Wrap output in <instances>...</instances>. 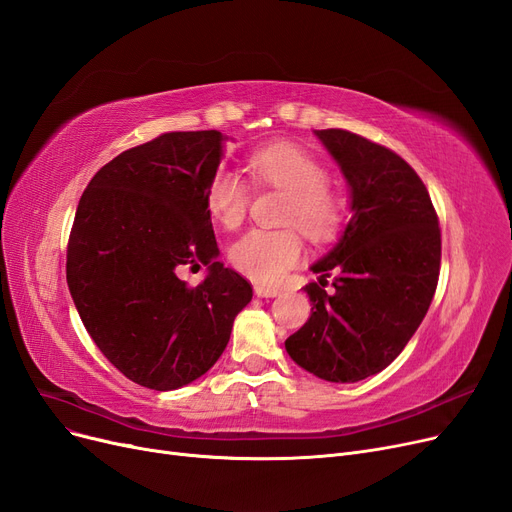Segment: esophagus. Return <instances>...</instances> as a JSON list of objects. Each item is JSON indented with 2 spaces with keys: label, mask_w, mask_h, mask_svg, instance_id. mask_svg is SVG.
<instances>
[{
  "label": "esophagus",
  "mask_w": 512,
  "mask_h": 512,
  "mask_svg": "<svg viewBox=\"0 0 512 512\" xmlns=\"http://www.w3.org/2000/svg\"><path fill=\"white\" fill-rule=\"evenodd\" d=\"M282 291H280V288H276V286H261V284H257L255 286V295L257 297H265V299H268V297H278Z\"/></svg>",
  "instance_id": "obj_1"
}]
</instances>
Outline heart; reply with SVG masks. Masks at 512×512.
<instances>
[{
    "label": "heart",
    "mask_w": 512,
    "mask_h": 512,
    "mask_svg": "<svg viewBox=\"0 0 512 512\" xmlns=\"http://www.w3.org/2000/svg\"><path fill=\"white\" fill-rule=\"evenodd\" d=\"M249 171L259 186L286 192L282 224L291 226L244 232L232 244L230 259L247 278L259 284H274L303 255L299 228L314 242L332 240L343 226L345 201L343 194L330 184L328 169L316 154L291 142L255 150L249 157ZM251 201V186L240 173L219 167L209 177L205 205L217 224L228 230L238 228L247 217Z\"/></svg>",
    "instance_id": "obj_1"
}]
</instances>
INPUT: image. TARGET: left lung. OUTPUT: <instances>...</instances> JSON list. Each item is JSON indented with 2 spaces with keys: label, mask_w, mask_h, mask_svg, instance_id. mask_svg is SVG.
<instances>
[{
  "label": "left lung",
  "mask_w": 512,
  "mask_h": 512,
  "mask_svg": "<svg viewBox=\"0 0 512 512\" xmlns=\"http://www.w3.org/2000/svg\"><path fill=\"white\" fill-rule=\"evenodd\" d=\"M316 136L351 188V219L309 282V320L286 339L291 358L324 381L355 383L387 368L433 301L441 230L427 186L391 148L347 129ZM336 291L325 293L326 277Z\"/></svg>",
  "instance_id": "8db88e82"
}]
</instances>
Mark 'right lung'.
Returning a JSON list of instances; mask_svg holds the SVG:
<instances>
[{
	"mask_svg": "<svg viewBox=\"0 0 512 512\" xmlns=\"http://www.w3.org/2000/svg\"><path fill=\"white\" fill-rule=\"evenodd\" d=\"M221 133L169 131L121 152L81 194L66 282L85 330L129 381L154 391L192 383L224 353L253 286L215 261L205 188ZM210 265L190 287L184 267Z\"/></svg>",
	"mask_w": 512,
	"mask_h": 512,
	"instance_id": "1",
	"label": "right lung"
}]
</instances>
